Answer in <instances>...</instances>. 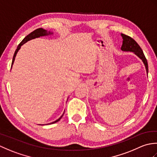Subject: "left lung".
<instances>
[{
  "instance_id": "obj_1",
  "label": "left lung",
  "mask_w": 157,
  "mask_h": 157,
  "mask_svg": "<svg viewBox=\"0 0 157 157\" xmlns=\"http://www.w3.org/2000/svg\"><path fill=\"white\" fill-rule=\"evenodd\" d=\"M123 38V44L121 46V51H127V52H134L135 55H137L138 57L144 63L145 65L146 73H148V63L147 60H146L145 56L144 55L142 48L140 46L138 45V44L136 42L134 39L129 37V36H127L125 34H121Z\"/></svg>"
}]
</instances>
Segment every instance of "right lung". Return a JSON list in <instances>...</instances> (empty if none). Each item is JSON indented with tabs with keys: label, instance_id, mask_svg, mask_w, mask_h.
<instances>
[{
	"label": "right lung",
	"instance_id": "1",
	"mask_svg": "<svg viewBox=\"0 0 157 157\" xmlns=\"http://www.w3.org/2000/svg\"><path fill=\"white\" fill-rule=\"evenodd\" d=\"M51 34H52V32H48L47 30H46V29H42V28H38V29H36V30L33 31L32 32H31L30 34H28L27 36H25V37L24 38V39H23L21 42H20V44L18 45L16 51H15V52L14 53V55H13V57L11 68H12V65L13 64V63H14L15 58V56H16L17 53V52L19 51V50L20 49V48H21V46L23 44H24L25 42H27L28 41L30 40L34 39V38H39V37H40V36H48V35H51ZM63 114H64V113H63ZM63 114L61 115V117H60L58 119H56V121H53V122H52L51 123H48V124H52V123H56L57 121H59V120L62 118V117L63 116Z\"/></svg>",
	"mask_w": 157,
	"mask_h": 157
}]
</instances>
